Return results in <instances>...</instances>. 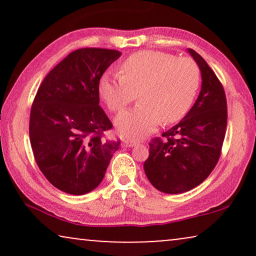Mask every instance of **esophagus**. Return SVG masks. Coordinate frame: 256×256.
Instances as JSON below:
<instances>
[{"instance_id":"1","label":"esophagus","mask_w":256,"mask_h":256,"mask_svg":"<svg viewBox=\"0 0 256 256\" xmlns=\"http://www.w3.org/2000/svg\"><path fill=\"white\" fill-rule=\"evenodd\" d=\"M138 141H135V140H124V142H122V146H134L138 144Z\"/></svg>"}]
</instances>
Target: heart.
<instances>
[{"label": "heart", "instance_id": "obj_1", "mask_svg": "<svg viewBox=\"0 0 256 256\" xmlns=\"http://www.w3.org/2000/svg\"><path fill=\"white\" fill-rule=\"evenodd\" d=\"M200 80V68L191 58L141 51L122 62L121 74H104L99 90L114 113L124 110L138 93L141 104L118 115L115 124L122 135L141 138L160 122L170 124L184 118L196 99Z\"/></svg>", "mask_w": 256, "mask_h": 256}]
</instances>
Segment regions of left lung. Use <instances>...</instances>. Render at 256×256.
I'll list each match as a JSON object with an SVG mask.
<instances>
[{"mask_svg": "<svg viewBox=\"0 0 256 256\" xmlns=\"http://www.w3.org/2000/svg\"><path fill=\"white\" fill-rule=\"evenodd\" d=\"M190 54L202 72L198 99L180 124L149 143L144 172L164 194H183L202 183L218 163L227 126L224 87L204 58Z\"/></svg>", "mask_w": 256, "mask_h": 256, "instance_id": "left-lung-1", "label": "left lung"}]
</instances>
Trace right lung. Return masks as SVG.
<instances>
[{
    "mask_svg": "<svg viewBox=\"0 0 256 256\" xmlns=\"http://www.w3.org/2000/svg\"><path fill=\"white\" fill-rule=\"evenodd\" d=\"M120 56L99 48L71 52L48 73L34 99L29 135L34 160L66 194L94 190L120 146V140L104 136L113 124L99 106L101 76Z\"/></svg>",
    "mask_w": 256,
    "mask_h": 256,
    "instance_id": "1",
    "label": "right lung"
}]
</instances>
